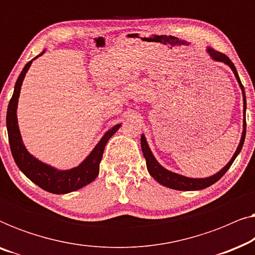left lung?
<instances>
[{
  "label": "left lung",
  "mask_w": 255,
  "mask_h": 255,
  "mask_svg": "<svg viewBox=\"0 0 255 255\" xmlns=\"http://www.w3.org/2000/svg\"><path fill=\"white\" fill-rule=\"evenodd\" d=\"M208 52L214 60L225 62L226 65H229L230 67H231L233 73H235L236 78H237V80H238V82L240 85V88H242V90H243L244 116H245V111H246L245 90H244V86L242 85V81H240L238 73H237L236 66L233 65V62L231 60H230V58L228 57V55L222 53V52L215 51L210 47L208 48ZM245 135H246V120H245V117H244V131H243V135H242V140H240V144L238 146V148H237L235 155L232 156V159L230 160V162L222 170H219V172L217 174H215L214 176L205 177V179H190V177H186V176L179 175V174H176V173L169 172V170L163 168L161 165H159L154 156H153L151 149H149L144 135H141L140 144H141L142 154H144L145 159H146V165H147L148 172L152 175V177H154V179L158 181L160 184H162V186H165V187H168V188H170V189H176V190H200V189H204V188L210 187L211 184L217 182V181L221 179V177L224 175L226 172H228V169L231 167L233 161H235V159L237 158V155H238L239 152L242 151L244 141H245Z\"/></svg>",
  "instance_id": "1"
}]
</instances>
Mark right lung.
Returning <instances> with one entry per match:
<instances>
[{
  "instance_id": "obj_1",
  "label": "right lung",
  "mask_w": 255,
  "mask_h": 255,
  "mask_svg": "<svg viewBox=\"0 0 255 255\" xmlns=\"http://www.w3.org/2000/svg\"><path fill=\"white\" fill-rule=\"evenodd\" d=\"M31 64H32V61L27 62L25 67L23 68L22 73L19 74L18 79H17L15 90H13L12 97L10 99L8 111H6V128H8V137L11 154L18 168L32 182L39 186L41 189L52 194L71 193V191H75L80 189V188L87 186V184L93 182L96 179L100 172V162L102 160L104 147H106L108 140L113 137V134L116 133L121 124L115 125L111 130L108 131L103 135V138L101 139L99 144L96 145V147L93 149V152L87 156L85 161L80 166L75 167V168L69 170H57L55 168H52L51 166L40 162L36 158H33L26 151L25 146L22 142L18 125H17L16 115L20 86H22L24 76H25L27 69L30 68Z\"/></svg>"
}]
</instances>
